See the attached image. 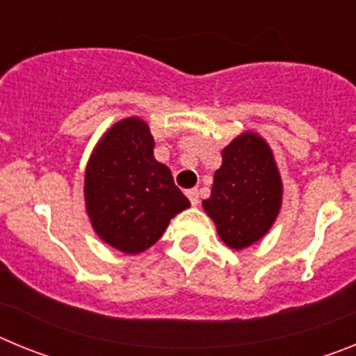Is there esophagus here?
Listing matches in <instances>:
<instances>
[{"label": "esophagus", "mask_w": 356, "mask_h": 356, "mask_svg": "<svg viewBox=\"0 0 356 356\" xmlns=\"http://www.w3.org/2000/svg\"><path fill=\"white\" fill-rule=\"evenodd\" d=\"M185 194H187V197L191 200L193 205H197V203H200V193H197V188H188V191H185Z\"/></svg>", "instance_id": "obj_1"}]
</instances>
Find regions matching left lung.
<instances>
[{"label": "left lung", "instance_id": "left-lung-1", "mask_svg": "<svg viewBox=\"0 0 356 356\" xmlns=\"http://www.w3.org/2000/svg\"><path fill=\"white\" fill-rule=\"evenodd\" d=\"M282 205V180L262 137L242 134L222 149L209 200L217 234L234 250L251 246L273 226Z\"/></svg>", "mask_w": 356, "mask_h": 356}]
</instances>
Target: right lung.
I'll list each match as a JSON object with an SVG mask.
<instances>
[{"label": "right lung", "instance_id": "right-lung-1", "mask_svg": "<svg viewBox=\"0 0 356 356\" xmlns=\"http://www.w3.org/2000/svg\"><path fill=\"white\" fill-rule=\"evenodd\" d=\"M155 140L137 118L118 122L85 171V203L96 234L122 253L153 246L171 217L191 207L172 175L153 156Z\"/></svg>", "mask_w": 356, "mask_h": 356}]
</instances>
